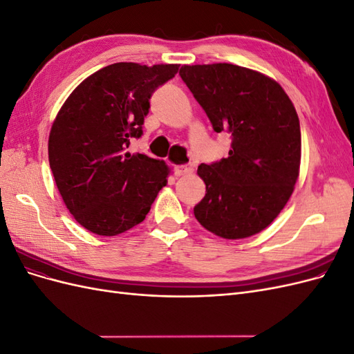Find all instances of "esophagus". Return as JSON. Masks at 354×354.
<instances>
[{
	"label": "esophagus",
	"mask_w": 354,
	"mask_h": 354,
	"mask_svg": "<svg viewBox=\"0 0 354 354\" xmlns=\"http://www.w3.org/2000/svg\"><path fill=\"white\" fill-rule=\"evenodd\" d=\"M173 173H174V176H177V177L186 176V174L192 173V167H190V165H176V167L173 168Z\"/></svg>",
	"instance_id": "obj_1"
}]
</instances>
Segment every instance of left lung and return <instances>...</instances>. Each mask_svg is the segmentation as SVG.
<instances>
[{
  "instance_id": "8db88e82",
  "label": "left lung",
  "mask_w": 354,
  "mask_h": 354,
  "mask_svg": "<svg viewBox=\"0 0 354 354\" xmlns=\"http://www.w3.org/2000/svg\"><path fill=\"white\" fill-rule=\"evenodd\" d=\"M180 77L216 133L230 134L229 156L198 167L207 194L196 220L224 239L261 232L292 195L301 131L292 102L266 75L230 63L181 66Z\"/></svg>"
}]
</instances>
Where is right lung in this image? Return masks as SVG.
Listing matches in <instances>:
<instances>
[{
  "label": "right lung",
  "mask_w": 354,
  "mask_h": 354,
  "mask_svg": "<svg viewBox=\"0 0 354 354\" xmlns=\"http://www.w3.org/2000/svg\"><path fill=\"white\" fill-rule=\"evenodd\" d=\"M178 65L113 63L84 80L62 106L48 137V160L69 212L82 227L115 236L142 223L168 168L130 153L143 134L151 97Z\"/></svg>",
  "instance_id": "right-lung-1"
}]
</instances>
